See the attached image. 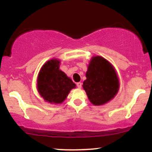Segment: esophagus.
<instances>
[{"label": "esophagus", "mask_w": 152, "mask_h": 152, "mask_svg": "<svg viewBox=\"0 0 152 152\" xmlns=\"http://www.w3.org/2000/svg\"><path fill=\"white\" fill-rule=\"evenodd\" d=\"M76 85H77V87L78 88H81V86H82V83L81 82H78V83H76Z\"/></svg>", "instance_id": "esophagus-1"}]
</instances>
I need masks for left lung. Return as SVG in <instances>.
I'll return each instance as SVG.
<instances>
[{"mask_svg":"<svg viewBox=\"0 0 152 152\" xmlns=\"http://www.w3.org/2000/svg\"><path fill=\"white\" fill-rule=\"evenodd\" d=\"M83 88L94 106L106 104L114 98L119 89V79L114 66L100 56L91 59Z\"/></svg>","mask_w":152,"mask_h":152,"instance_id":"obj_1","label":"left lung"}]
</instances>
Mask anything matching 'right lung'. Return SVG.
<instances>
[{"instance_id":"1","label":"right lung","mask_w":152,"mask_h":152,"mask_svg":"<svg viewBox=\"0 0 152 152\" xmlns=\"http://www.w3.org/2000/svg\"><path fill=\"white\" fill-rule=\"evenodd\" d=\"M60 60L53 58L45 63L37 77V90L45 102L61 104L76 84L64 71L59 69Z\"/></svg>"}]
</instances>
